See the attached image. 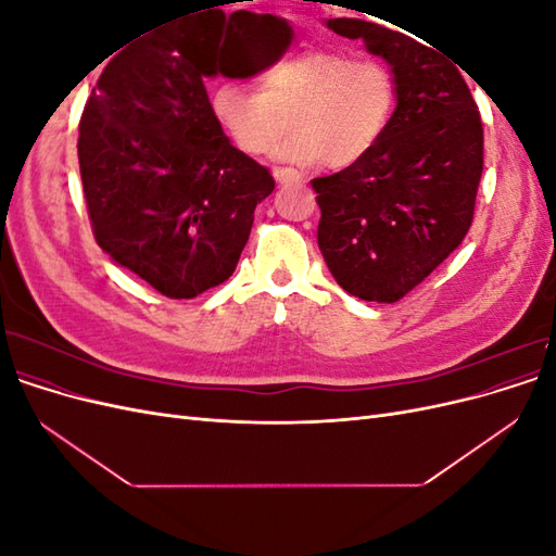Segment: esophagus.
<instances>
[{"label": "esophagus", "instance_id": "obj_1", "mask_svg": "<svg viewBox=\"0 0 556 556\" xmlns=\"http://www.w3.org/2000/svg\"><path fill=\"white\" fill-rule=\"evenodd\" d=\"M274 178H276V182H280V185L304 180V176H301L296 169H290V166H276V169H274Z\"/></svg>", "mask_w": 556, "mask_h": 556}]
</instances>
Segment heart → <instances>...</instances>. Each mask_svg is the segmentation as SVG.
<instances>
[{"mask_svg":"<svg viewBox=\"0 0 556 556\" xmlns=\"http://www.w3.org/2000/svg\"><path fill=\"white\" fill-rule=\"evenodd\" d=\"M394 72L343 48H306L262 74V90L223 80L211 111L229 141L250 157L266 155L285 129L278 155L296 164L345 166L374 153L396 109Z\"/></svg>","mask_w":556,"mask_h":556,"instance_id":"heart-1","label":"heart"}]
</instances>
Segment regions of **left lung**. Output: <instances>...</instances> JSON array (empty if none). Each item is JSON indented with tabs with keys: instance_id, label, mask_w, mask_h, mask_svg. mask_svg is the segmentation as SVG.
<instances>
[{
	"instance_id": "obj_1",
	"label": "left lung",
	"mask_w": 556,
	"mask_h": 556,
	"mask_svg": "<svg viewBox=\"0 0 556 556\" xmlns=\"http://www.w3.org/2000/svg\"><path fill=\"white\" fill-rule=\"evenodd\" d=\"M327 27L362 39L396 78V109L376 150L311 180L323 211L317 245L341 288L394 304L417 288L473 223L482 121L459 70L439 48L357 18Z\"/></svg>"
}]
</instances>
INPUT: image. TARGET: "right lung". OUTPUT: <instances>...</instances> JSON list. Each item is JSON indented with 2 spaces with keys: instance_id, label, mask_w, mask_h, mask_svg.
I'll return each mask as SVG.
<instances>
[{
  "instance_id": "obj_1",
  "label": "right lung",
  "mask_w": 556,
  "mask_h": 556,
  "mask_svg": "<svg viewBox=\"0 0 556 556\" xmlns=\"http://www.w3.org/2000/svg\"><path fill=\"white\" fill-rule=\"evenodd\" d=\"M241 27V11L227 18L208 7L143 31L104 66L80 115L94 239L169 299H194L233 274L255 208L276 185L229 143L204 86L222 37Z\"/></svg>"
}]
</instances>
